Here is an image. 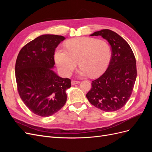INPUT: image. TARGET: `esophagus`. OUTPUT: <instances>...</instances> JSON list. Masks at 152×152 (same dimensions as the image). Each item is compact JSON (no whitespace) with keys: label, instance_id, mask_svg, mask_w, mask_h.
<instances>
[{"label":"esophagus","instance_id":"34e87169","mask_svg":"<svg viewBox=\"0 0 152 152\" xmlns=\"http://www.w3.org/2000/svg\"><path fill=\"white\" fill-rule=\"evenodd\" d=\"M79 82H80L79 81H76V80H72V82H71V84H72V85H75V84H79Z\"/></svg>","mask_w":152,"mask_h":152}]
</instances>
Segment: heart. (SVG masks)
Wrapping results in <instances>:
<instances>
[{
    "label": "heart",
    "mask_w": 152,
    "mask_h": 152,
    "mask_svg": "<svg viewBox=\"0 0 152 152\" xmlns=\"http://www.w3.org/2000/svg\"><path fill=\"white\" fill-rule=\"evenodd\" d=\"M66 49L58 48L54 59L59 72L70 75L79 61L81 67L79 74L98 77L107 69L111 58V49L104 40L82 37L66 42Z\"/></svg>",
    "instance_id": "obj_1"
}]
</instances>
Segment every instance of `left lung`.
<instances>
[{
	"mask_svg": "<svg viewBox=\"0 0 152 152\" xmlns=\"http://www.w3.org/2000/svg\"><path fill=\"white\" fill-rule=\"evenodd\" d=\"M99 35L111 45V59L103 74L92 81L86 97L95 107L114 112L122 108L130 98L137 76L136 59L130 45L115 31L104 29L91 35Z\"/></svg>",
	"mask_w": 152,
	"mask_h": 152,
	"instance_id": "1",
	"label": "left lung"
}]
</instances>
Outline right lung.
Here are the masks:
<instances>
[{"mask_svg":"<svg viewBox=\"0 0 152 152\" xmlns=\"http://www.w3.org/2000/svg\"><path fill=\"white\" fill-rule=\"evenodd\" d=\"M65 38L42 35L30 41L18 54L15 65L17 88L23 102L31 112L49 117L66 102L70 79L59 77L52 68L55 49Z\"/></svg>","mask_w":152,"mask_h":152,"instance_id":"1","label":"right lung"}]
</instances>
